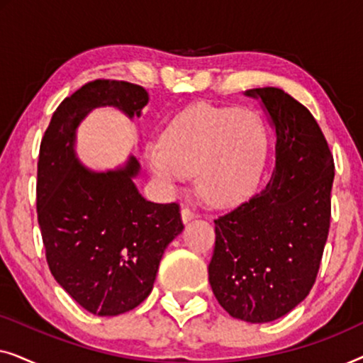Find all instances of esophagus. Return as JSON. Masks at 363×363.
<instances>
[{"mask_svg": "<svg viewBox=\"0 0 363 363\" xmlns=\"http://www.w3.org/2000/svg\"><path fill=\"white\" fill-rule=\"evenodd\" d=\"M196 216H198L196 213L190 210V208H183V210H182V221L185 223V225H186V223H190L191 220H195Z\"/></svg>", "mask_w": 363, "mask_h": 363, "instance_id": "obj_1", "label": "esophagus"}]
</instances>
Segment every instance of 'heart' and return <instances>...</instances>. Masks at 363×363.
<instances>
[{"mask_svg":"<svg viewBox=\"0 0 363 363\" xmlns=\"http://www.w3.org/2000/svg\"><path fill=\"white\" fill-rule=\"evenodd\" d=\"M269 148V127L256 108L196 104L167 123L145 160L163 191L175 193L188 175L213 206H233L259 180Z\"/></svg>","mask_w":363,"mask_h":363,"instance_id":"b5f03b06","label":"heart"}]
</instances>
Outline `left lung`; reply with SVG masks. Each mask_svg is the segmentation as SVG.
I'll return each mask as SVG.
<instances>
[{"instance_id":"1","label":"left lung","mask_w":363,"mask_h":363,"mask_svg":"<svg viewBox=\"0 0 363 363\" xmlns=\"http://www.w3.org/2000/svg\"><path fill=\"white\" fill-rule=\"evenodd\" d=\"M276 132V165L261 193L215 220L213 294L235 319L262 324L314 286L330 226L334 157L312 113L276 87L250 89Z\"/></svg>"}]
</instances>
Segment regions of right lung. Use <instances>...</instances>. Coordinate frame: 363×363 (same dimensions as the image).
Masks as SVG:
<instances>
[{
  "label": "right lung",
  "instance_id": "right-lung-1",
  "mask_svg": "<svg viewBox=\"0 0 363 363\" xmlns=\"http://www.w3.org/2000/svg\"><path fill=\"white\" fill-rule=\"evenodd\" d=\"M148 92L123 81L89 82L66 97L44 132L36 206L54 279L84 309L118 315L153 289L167 246L183 231L177 203L147 201L133 178V155L116 170L94 172L77 160L76 132L97 107L140 117Z\"/></svg>",
  "mask_w": 363,
  "mask_h": 363
}]
</instances>
